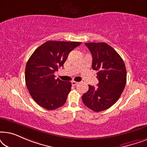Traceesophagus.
<instances>
[{"instance_id": "esophagus-1", "label": "esophagus", "mask_w": 147, "mask_h": 147, "mask_svg": "<svg viewBox=\"0 0 147 147\" xmlns=\"http://www.w3.org/2000/svg\"><path fill=\"white\" fill-rule=\"evenodd\" d=\"M78 84V82H75V81H72L71 82V85L72 86H76V85H77Z\"/></svg>"}]
</instances>
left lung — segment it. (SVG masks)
Wrapping results in <instances>:
<instances>
[{
    "mask_svg": "<svg viewBox=\"0 0 147 147\" xmlns=\"http://www.w3.org/2000/svg\"><path fill=\"white\" fill-rule=\"evenodd\" d=\"M92 55L93 69L98 71V87L89 85L82 96L84 104L94 112L103 111L114 105L126 83V70L123 59L106 43H86Z\"/></svg>",
    "mask_w": 147,
    "mask_h": 147,
    "instance_id": "8db88e82",
    "label": "left lung"
}]
</instances>
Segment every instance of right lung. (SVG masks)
<instances>
[{
    "label": "right lung",
    "mask_w": 147,
    "mask_h": 147,
    "mask_svg": "<svg viewBox=\"0 0 147 147\" xmlns=\"http://www.w3.org/2000/svg\"><path fill=\"white\" fill-rule=\"evenodd\" d=\"M81 42L48 41L37 48L25 67V82L36 103L47 110L61 107L71 90L70 82L55 79L54 73L63 63L70 51Z\"/></svg>",
    "instance_id": "obj_1"
}]
</instances>
